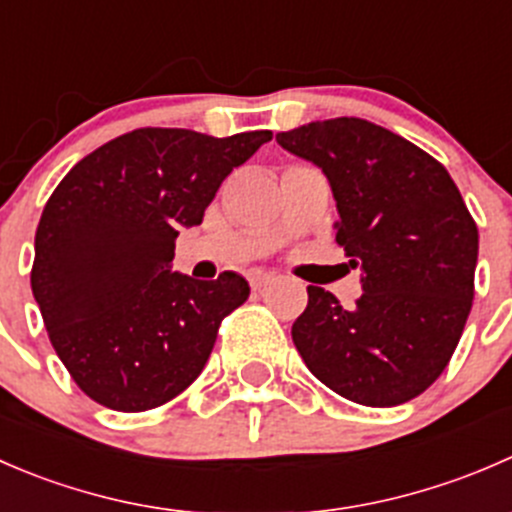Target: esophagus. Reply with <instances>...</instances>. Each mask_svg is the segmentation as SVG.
Here are the masks:
<instances>
[{"mask_svg": "<svg viewBox=\"0 0 512 512\" xmlns=\"http://www.w3.org/2000/svg\"><path fill=\"white\" fill-rule=\"evenodd\" d=\"M270 282H275V275H270V272H262V270L250 272V287L252 289H262V287L270 285Z\"/></svg>", "mask_w": 512, "mask_h": 512, "instance_id": "1", "label": "esophagus"}]
</instances>
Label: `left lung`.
Instances as JSON below:
<instances>
[{"instance_id":"8db88e82","label":"left lung","mask_w":512,"mask_h":512,"mask_svg":"<svg viewBox=\"0 0 512 512\" xmlns=\"http://www.w3.org/2000/svg\"><path fill=\"white\" fill-rule=\"evenodd\" d=\"M327 175L337 242L361 267V297L344 309L307 287L292 339L307 369L344 399L399 406L441 376L473 304L478 227L448 170L406 138L342 116L277 133Z\"/></svg>"}]
</instances>
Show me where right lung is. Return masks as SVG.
<instances>
[{
	"label": "right lung",
	"mask_w": 512,
	"mask_h": 512,
	"mask_svg": "<svg viewBox=\"0 0 512 512\" xmlns=\"http://www.w3.org/2000/svg\"><path fill=\"white\" fill-rule=\"evenodd\" d=\"M267 141L270 131L138 128L56 185L36 227L32 292L86 396L136 414L198 379L250 285L237 272L210 282L173 272L175 237L203 223L220 183Z\"/></svg>",
	"instance_id": "right-lung-1"
}]
</instances>
